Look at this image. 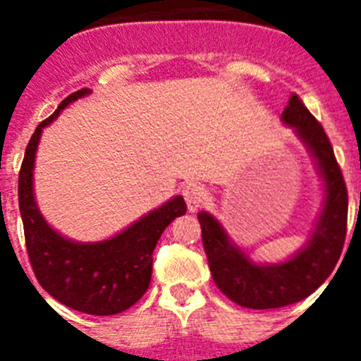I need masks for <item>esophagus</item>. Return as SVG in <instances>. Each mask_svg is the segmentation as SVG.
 <instances>
[{
	"label": "esophagus",
	"instance_id": "obj_1",
	"mask_svg": "<svg viewBox=\"0 0 361 361\" xmlns=\"http://www.w3.org/2000/svg\"><path fill=\"white\" fill-rule=\"evenodd\" d=\"M184 200H186L188 212L195 213L202 204V188L195 183H188L183 190Z\"/></svg>",
	"mask_w": 361,
	"mask_h": 361
}]
</instances>
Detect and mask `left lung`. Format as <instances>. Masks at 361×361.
Segmentation results:
<instances>
[{
  "mask_svg": "<svg viewBox=\"0 0 361 361\" xmlns=\"http://www.w3.org/2000/svg\"><path fill=\"white\" fill-rule=\"evenodd\" d=\"M280 119L304 142L324 180V202L304 247L283 262L258 264L212 213L197 215L216 288L231 302L250 309H276L307 298L331 275L345 242L349 200L329 137L296 94L289 97Z\"/></svg>",
  "mask_w": 361,
  "mask_h": 361,
  "instance_id": "8db88e82",
  "label": "left lung"
}]
</instances>
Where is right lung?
Masks as SVG:
<instances>
[{"instance_id": "obj_1", "label": "right lung", "mask_w": 361, "mask_h": 361, "mask_svg": "<svg viewBox=\"0 0 361 361\" xmlns=\"http://www.w3.org/2000/svg\"><path fill=\"white\" fill-rule=\"evenodd\" d=\"M90 92V88L73 92L37 126L19 171L18 199L28 258L41 288L75 311L108 317L126 311L145 295L152 280L153 250L171 220L186 213V202L175 195L101 242L70 240L44 220L34 195V164L41 133L68 104Z\"/></svg>"}]
</instances>
